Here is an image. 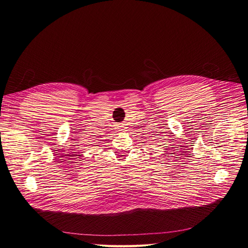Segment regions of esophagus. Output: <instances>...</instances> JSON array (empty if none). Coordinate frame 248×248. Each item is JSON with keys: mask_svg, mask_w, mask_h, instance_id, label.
<instances>
[{"mask_svg": "<svg viewBox=\"0 0 248 248\" xmlns=\"http://www.w3.org/2000/svg\"><path fill=\"white\" fill-rule=\"evenodd\" d=\"M118 130H119V131H124V125H119Z\"/></svg>", "mask_w": 248, "mask_h": 248, "instance_id": "1", "label": "esophagus"}]
</instances>
